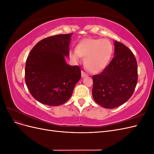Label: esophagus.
<instances>
[{
  "label": "esophagus",
  "mask_w": 154,
  "mask_h": 154,
  "mask_svg": "<svg viewBox=\"0 0 154 154\" xmlns=\"http://www.w3.org/2000/svg\"><path fill=\"white\" fill-rule=\"evenodd\" d=\"M88 76V74L87 73H85L84 71H82V78H84V77H86Z\"/></svg>",
  "instance_id": "1"
}]
</instances>
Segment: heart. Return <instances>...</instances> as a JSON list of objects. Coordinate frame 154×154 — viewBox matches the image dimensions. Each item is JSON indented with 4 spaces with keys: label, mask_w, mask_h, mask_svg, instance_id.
Returning <instances> with one entry per match:
<instances>
[{
    "label": "heart",
    "mask_w": 154,
    "mask_h": 154,
    "mask_svg": "<svg viewBox=\"0 0 154 154\" xmlns=\"http://www.w3.org/2000/svg\"><path fill=\"white\" fill-rule=\"evenodd\" d=\"M113 53V45L106 39L87 38L83 39L71 50L69 56L75 61L84 57V65L88 71L97 73L103 71L108 65Z\"/></svg>",
    "instance_id": "1"
}]
</instances>
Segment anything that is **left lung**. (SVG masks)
I'll return each instance as SVG.
<instances>
[{
  "mask_svg": "<svg viewBox=\"0 0 154 154\" xmlns=\"http://www.w3.org/2000/svg\"><path fill=\"white\" fill-rule=\"evenodd\" d=\"M114 57L100 74L92 76V97L96 103L114 109L127 102L137 82V64L133 53L118 41Z\"/></svg>",
  "mask_w": 154,
  "mask_h": 154,
  "instance_id": "obj_1",
  "label": "left lung"
}]
</instances>
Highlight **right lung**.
<instances>
[{
	"mask_svg": "<svg viewBox=\"0 0 154 154\" xmlns=\"http://www.w3.org/2000/svg\"><path fill=\"white\" fill-rule=\"evenodd\" d=\"M72 33L51 36L40 40L30 51L25 81L35 100L49 106L62 105L71 97L81 78L78 66L66 63Z\"/></svg>",
	"mask_w": 154,
	"mask_h": 154,
	"instance_id": "right-lung-1",
	"label": "right lung"
}]
</instances>
